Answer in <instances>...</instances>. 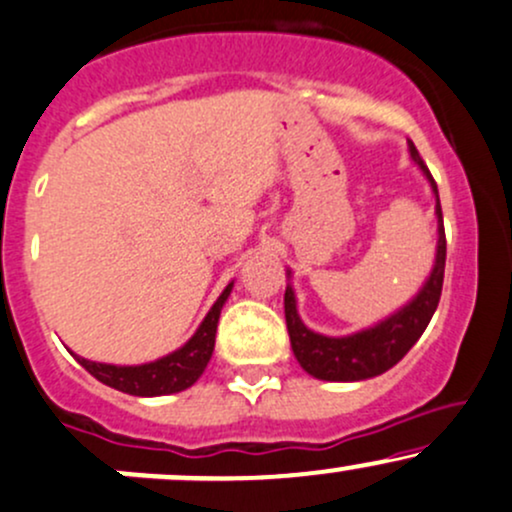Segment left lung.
Returning <instances> with one entry per match:
<instances>
[{
    "label": "left lung",
    "instance_id": "1",
    "mask_svg": "<svg viewBox=\"0 0 512 512\" xmlns=\"http://www.w3.org/2000/svg\"><path fill=\"white\" fill-rule=\"evenodd\" d=\"M411 157L420 165V170L428 174L432 192L437 196V184L432 179L428 165L423 162L415 145L411 143ZM437 260L430 279L425 282L423 291L401 308L386 318L384 323L374 328L362 330V333L347 335V338H325V335L313 333L301 323L296 313V299L291 286H286L284 294V313H286V330H289L291 350L308 374L323 381H362L372 376L384 374L393 364L401 362L406 352L418 342L420 335L428 328L432 313L442 296V282H445V260H447V238L445 226H442V206L437 196Z\"/></svg>",
    "mask_w": 512,
    "mask_h": 512
}]
</instances>
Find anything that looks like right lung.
<instances>
[{"instance_id": "1", "label": "right lung", "mask_w": 512, "mask_h": 512, "mask_svg": "<svg viewBox=\"0 0 512 512\" xmlns=\"http://www.w3.org/2000/svg\"><path fill=\"white\" fill-rule=\"evenodd\" d=\"M230 289H233V284L223 289V294L211 306L209 316L204 318V323L194 333V338L172 355L150 364H140V367H114V364L89 362L84 357H77V362L101 384L111 386L116 391L131 393V396H165V393L189 389L209 364L213 345H216L218 316H221V308L228 299Z\"/></svg>"}]
</instances>
